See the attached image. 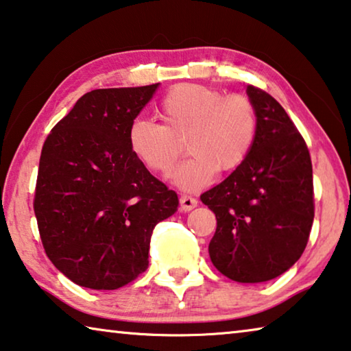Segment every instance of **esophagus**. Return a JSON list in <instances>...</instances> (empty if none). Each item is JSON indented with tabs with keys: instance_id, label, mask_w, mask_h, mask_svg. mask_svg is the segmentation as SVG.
Wrapping results in <instances>:
<instances>
[{
	"instance_id": "34e87169",
	"label": "esophagus",
	"mask_w": 351,
	"mask_h": 351,
	"mask_svg": "<svg viewBox=\"0 0 351 351\" xmlns=\"http://www.w3.org/2000/svg\"><path fill=\"white\" fill-rule=\"evenodd\" d=\"M180 204H181V209L184 210V213H187V210H192L193 208H197L198 202H197L195 198H192V197H189V195H181Z\"/></svg>"
}]
</instances>
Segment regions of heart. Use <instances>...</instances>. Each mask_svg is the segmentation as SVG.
I'll list each match as a JSON object with an SVG mask.
<instances>
[{"mask_svg": "<svg viewBox=\"0 0 351 351\" xmlns=\"http://www.w3.org/2000/svg\"><path fill=\"white\" fill-rule=\"evenodd\" d=\"M164 123L137 119L128 141L141 162L156 173H169L184 152L191 156L173 171L184 191H199L217 170L230 173L245 162L258 134V115L252 99L241 93L199 84H181L167 92L159 106Z\"/></svg>", "mask_w": 351, "mask_h": 351, "instance_id": "heart-1", "label": "heart"}]
</instances>
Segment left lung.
<instances>
[{
    "label": "left lung",
    "instance_id": "obj_1",
    "mask_svg": "<svg viewBox=\"0 0 351 351\" xmlns=\"http://www.w3.org/2000/svg\"><path fill=\"white\" fill-rule=\"evenodd\" d=\"M258 134L248 158L202 202L217 230L209 256L221 275L237 282H264L297 263L314 220L309 149L282 106L248 86Z\"/></svg>",
    "mask_w": 351,
    "mask_h": 351
}]
</instances>
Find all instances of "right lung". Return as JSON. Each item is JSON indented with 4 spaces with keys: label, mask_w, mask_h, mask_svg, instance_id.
I'll use <instances>...</instances> for the list:
<instances>
[{
    "label": "right lung",
    "mask_w": 351,
    "mask_h": 351,
    "mask_svg": "<svg viewBox=\"0 0 351 351\" xmlns=\"http://www.w3.org/2000/svg\"><path fill=\"white\" fill-rule=\"evenodd\" d=\"M159 84L97 88L43 143L34 213L45 253L77 286L114 291L148 267L154 226L178 209L176 192L132 153L128 131Z\"/></svg>",
    "instance_id": "obj_1"
}]
</instances>
